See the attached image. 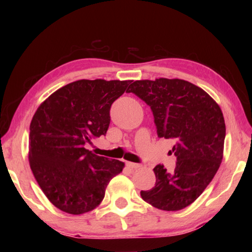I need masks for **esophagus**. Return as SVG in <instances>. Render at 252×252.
Here are the masks:
<instances>
[{
	"mask_svg": "<svg viewBox=\"0 0 252 252\" xmlns=\"http://www.w3.org/2000/svg\"><path fill=\"white\" fill-rule=\"evenodd\" d=\"M126 167L130 169H138L141 167V164L139 163H133V162H126Z\"/></svg>",
	"mask_w": 252,
	"mask_h": 252,
	"instance_id": "obj_1",
	"label": "esophagus"
}]
</instances>
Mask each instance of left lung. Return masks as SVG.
I'll use <instances>...</instances> for the list:
<instances>
[{"instance_id": "8db88e82", "label": "left lung", "mask_w": 252, "mask_h": 252, "mask_svg": "<svg viewBox=\"0 0 252 252\" xmlns=\"http://www.w3.org/2000/svg\"><path fill=\"white\" fill-rule=\"evenodd\" d=\"M126 92L150 106L159 138L172 139L176 169H153L156 186L141 198L160 210L190 206L218 171L223 157L225 125L218 103L201 88L180 79L134 81Z\"/></svg>"}]
</instances>
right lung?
<instances>
[{"mask_svg":"<svg viewBox=\"0 0 252 252\" xmlns=\"http://www.w3.org/2000/svg\"><path fill=\"white\" fill-rule=\"evenodd\" d=\"M132 81L79 80L52 93L30 125L29 161L50 202L70 215L95 209L125 163L85 149L104 135L111 105Z\"/></svg>","mask_w":252,"mask_h":252,"instance_id":"right-lung-1","label":"right lung"}]
</instances>
